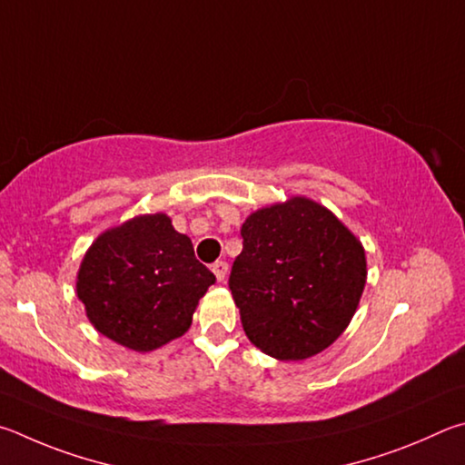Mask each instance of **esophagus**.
Masks as SVG:
<instances>
[{
    "label": "esophagus",
    "instance_id": "1",
    "mask_svg": "<svg viewBox=\"0 0 465 465\" xmlns=\"http://www.w3.org/2000/svg\"><path fill=\"white\" fill-rule=\"evenodd\" d=\"M212 272H214L216 280L223 282L226 278V272H228V263L226 262H216L214 265H212Z\"/></svg>",
    "mask_w": 465,
    "mask_h": 465
}]
</instances>
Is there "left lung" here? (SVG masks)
Returning a JSON list of instances; mask_svg holds the SVG:
<instances>
[{
  "label": "left lung",
  "mask_w": 465,
  "mask_h": 465,
  "mask_svg": "<svg viewBox=\"0 0 465 465\" xmlns=\"http://www.w3.org/2000/svg\"><path fill=\"white\" fill-rule=\"evenodd\" d=\"M241 237L228 288L251 343L282 361L335 343L368 278L355 234L319 202L294 195L253 212Z\"/></svg>",
  "instance_id": "left-lung-1"
}]
</instances>
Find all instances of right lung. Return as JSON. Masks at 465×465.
<instances>
[{
  "instance_id": "right-lung-1",
  "label": "right lung",
  "mask_w": 465,
  "mask_h": 465,
  "mask_svg": "<svg viewBox=\"0 0 465 465\" xmlns=\"http://www.w3.org/2000/svg\"><path fill=\"white\" fill-rule=\"evenodd\" d=\"M216 282L190 237L167 214H143L102 232L77 273V298L104 337L138 353L190 329L200 298Z\"/></svg>"
}]
</instances>
